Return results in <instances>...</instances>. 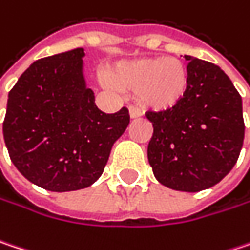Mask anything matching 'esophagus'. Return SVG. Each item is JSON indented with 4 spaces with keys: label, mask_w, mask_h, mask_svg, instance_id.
I'll return each mask as SVG.
<instances>
[{
    "label": "esophagus",
    "mask_w": 250,
    "mask_h": 250,
    "mask_svg": "<svg viewBox=\"0 0 250 250\" xmlns=\"http://www.w3.org/2000/svg\"><path fill=\"white\" fill-rule=\"evenodd\" d=\"M128 114H130V119H139V117L142 116L140 110L136 108L134 105H130V107H128Z\"/></svg>",
    "instance_id": "1"
}]
</instances>
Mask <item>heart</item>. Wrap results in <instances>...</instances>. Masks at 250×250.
<instances>
[{"label": "heart", "instance_id": "obj_1", "mask_svg": "<svg viewBox=\"0 0 250 250\" xmlns=\"http://www.w3.org/2000/svg\"><path fill=\"white\" fill-rule=\"evenodd\" d=\"M108 83L123 91H137L140 104L151 111H169L185 99L189 88L188 65L174 57H145L117 62Z\"/></svg>", "mask_w": 250, "mask_h": 250}]
</instances>
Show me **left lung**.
<instances>
[{"label":"left lung","instance_id":"left-lung-1","mask_svg":"<svg viewBox=\"0 0 250 250\" xmlns=\"http://www.w3.org/2000/svg\"><path fill=\"white\" fill-rule=\"evenodd\" d=\"M189 88L169 111L146 114L153 125L148 163L154 177L179 192H200L219 183L236 165L243 146L242 97L225 71L185 56Z\"/></svg>","mask_w":250,"mask_h":250}]
</instances>
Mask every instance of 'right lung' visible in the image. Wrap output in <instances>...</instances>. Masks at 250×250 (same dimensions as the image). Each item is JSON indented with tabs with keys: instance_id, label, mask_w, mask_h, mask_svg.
Segmentation results:
<instances>
[{
	"instance_id": "add662e5",
	"label": "right lung",
	"mask_w": 250,
	"mask_h": 250,
	"mask_svg": "<svg viewBox=\"0 0 250 250\" xmlns=\"http://www.w3.org/2000/svg\"><path fill=\"white\" fill-rule=\"evenodd\" d=\"M84 50L41 58L8 94L2 125L11 162L31 183L51 192L91 186L130 123L127 108L105 114L84 77Z\"/></svg>"
}]
</instances>
